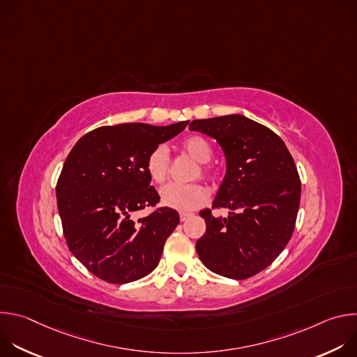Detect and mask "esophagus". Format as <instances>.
Here are the masks:
<instances>
[{"label": "esophagus", "instance_id": "34e87169", "mask_svg": "<svg viewBox=\"0 0 357 357\" xmlns=\"http://www.w3.org/2000/svg\"><path fill=\"white\" fill-rule=\"evenodd\" d=\"M192 215L190 213H188V212H181L179 213V218H181V222H185L188 218H190Z\"/></svg>", "mask_w": 357, "mask_h": 357}]
</instances>
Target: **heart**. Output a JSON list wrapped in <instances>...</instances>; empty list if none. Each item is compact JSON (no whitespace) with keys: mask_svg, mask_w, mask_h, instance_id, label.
<instances>
[{"mask_svg":"<svg viewBox=\"0 0 357 357\" xmlns=\"http://www.w3.org/2000/svg\"><path fill=\"white\" fill-rule=\"evenodd\" d=\"M182 148L189 157L195 161L200 162L199 171L200 175L212 178L213 169L208 164L213 157V148L211 142L200 135H192L183 139ZM171 168V158L168 148L164 145H158L149 152L146 158V172L149 178L162 183L167 181ZM199 174V172H197ZM209 199V193L206 188L200 183L190 185H179V183H168L161 189V202L165 206L176 211H193L205 205Z\"/></svg>","mask_w":357,"mask_h":357,"instance_id":"b5f03b06","label":"heart"}]
</instances>
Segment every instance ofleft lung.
<instances>
[{
  "label": "left lung",
  "mask_w": 357,
  "mask_h": 357,
  "mask_svg": "<svg viewBox=\"0 0 357 357\" xmlns=\"http://www.w3.org/2000/svg\"><path fill=\"white\" fill-rule=\"evenodd\" d=\"M189 130L218 141L226 175L213 209L199 215L206 231L196 241L197 256L211 271L245 280L267 268L288 244L299 209L301 181L284 141L270 128L240 114L193 120Z\"/></svg>",
  "instance_id": "8db88e82"
}]
</instances>
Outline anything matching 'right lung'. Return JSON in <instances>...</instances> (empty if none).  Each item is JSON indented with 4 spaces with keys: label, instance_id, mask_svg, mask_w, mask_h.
Masks as SVG:
<instances>
[{
    "label": "right lung",
    "instance_id": "add662e5",
    "mask_svg": "<svg viewBox=\"0 0 357 357\" xmlns=\"http://www.w3.org/2000/svg\"><path fill=\"white\" fill-rule=\"evenodd\" d=\"M188 123L98 127L69 152L56 183L63 234L73 256L100 280L127 284L158 266L179 215L171 208H158L135 218L160 202L158 192L149 185L146 158Z\"/></svg>",
    "mask_w": 357,
    "mask_h": 357
}]
</instances>
